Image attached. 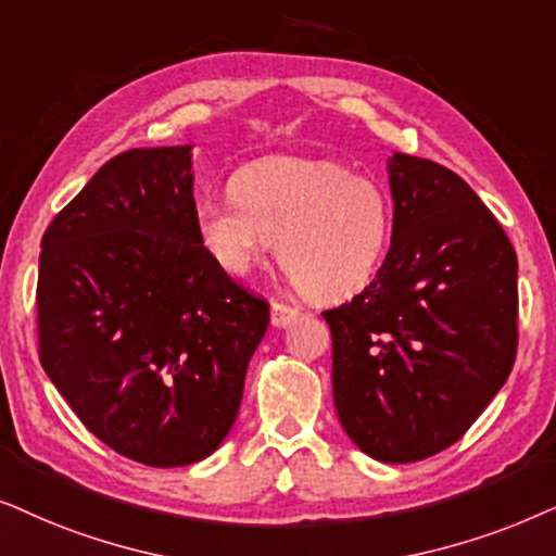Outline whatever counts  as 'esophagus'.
Wrapping results in <instances>:
<instances>
[{"label": "esophagus", "instance_id": "34e87169", "mask_svg": "<svg viewBox=\"0 0 556 556\" xmlns=\"http://www.w3.org/2000/svg\"><path fill=\"white\" fill-rule=\"evenodd\" d=\"M300 309L285 305V302H271V325L274 328H287V325L298 320Z\"/></svg>", "mask_w": 556, "mask_h": 556}]
</instances>
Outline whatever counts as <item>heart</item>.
<instances>
[{
	"instance_id": "b5f03b06",
	"label": "heart",
	"mask_w": 556,
	"mask_h": 556,
	"mask_svg": "<svg viewBox=\"0 0 556 556\" xmlns=\"http://www.w3.org/2000/svg\"><path fill=\"white\" fill-rule=\"evenodd\" d=\"M231 201L195 205V233L220 269L241 277L277 243V258L307 298L338 302L379 274L394 205L371 175L328 160L264 157L239 167Z\"/></svg>"
}]
</instances>
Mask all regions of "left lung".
<instances>
[{"label":"left lung","instance_id":"8db88e82","mask_svg":"<svg viewBox=\"0 0 556 556\" xmlns=\"http://www.w3.org/2000/svg\"><path fill=\"white\" fill-rule=\"evenodd\" d=\"M394 231L364 292L323 317L332 399L355 445L417 463L463 438L516 361V251L453 169L389 157Z\"/></svg>","mask_w":556,"mask_h":556}]
</instances>
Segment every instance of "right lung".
<instances>
[{"mask_svg": "<svg viewBox=\"0 0 556 556\" xmlns=\"http://www.w3.org/2000/svg\"><path fill=\"white\" fill-rule=\"evenodd\" d=\"M40 247V364L88 432L152 468L208 457L269 305L198 241L192 144L116 154Z\"/></svg>", "mask_w": 556, "mask_h": 556, "instance_id": "obj_1", "label": "right lung"}]
</instances>
